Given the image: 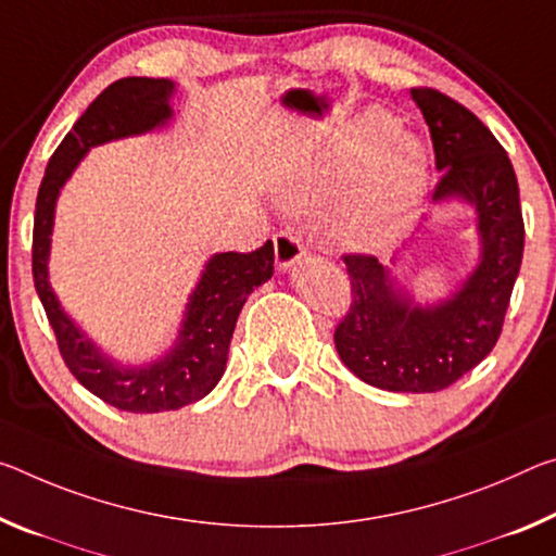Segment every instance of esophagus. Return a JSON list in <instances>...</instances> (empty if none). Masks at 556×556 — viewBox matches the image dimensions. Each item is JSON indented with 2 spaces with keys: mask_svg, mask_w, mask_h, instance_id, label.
Returning <instances> with one entry per match:
<instances>
[{
  "mask_svg": "<svg viewBox=\"0 0 556 556\" xmlns=\"http://www.w3.org/2000/svg\"><path fill=\"white\" fill-rule=\"evenodd\" d=\"M304 257V244L294 232H279L275 235V260L277 269L285 271Z\"/></svg>",
  "mask_w": 556,
  "mask_h": 556,
  "instance_id": "obj_1",
  "label": "esophagus"
}]
</instances>
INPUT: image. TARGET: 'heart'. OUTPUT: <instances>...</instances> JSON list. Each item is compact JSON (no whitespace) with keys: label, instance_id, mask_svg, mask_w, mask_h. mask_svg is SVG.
Listing matches in <instances>:
<instances>
[{"label":"heart","instance_id":"obj_1","mask_svg":"<svg viewBox=\"0 0 556 556\" xmlns=\"http://www.w3.org/2000/svg\"><path fill=\"white\" fill-rule=\"evenodd\" d=\"M428 188V151L399 121L366 111L321 151L299 161L281 182L279 198L292 210L343 202L333 237L358 254H381L408 230Z\"/></svg>","mask_w":556,"mask_h":556}]
</instances>
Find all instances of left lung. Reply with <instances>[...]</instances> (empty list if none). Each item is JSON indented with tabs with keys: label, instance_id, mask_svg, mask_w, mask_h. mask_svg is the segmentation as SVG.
<instances>
[{
	"label": "left lung",
	"instance_id": "1",
	"mask_svg": "<svg viewBox=\"0 0 556 556\" xmlns=\"http://www.w3.org/2000/svg\"><path fill=\"white\" fill-rule=\"evenodd\" d=\"M430 128L435 202H465L478 215L480 257L447 299L420 304L389 267L346 254L351 309L333 331L343 366L395 393H435L472 371L495 346L525 250L515 167L490 128L451 96L413 88Z\"/></svg>",
	"mask_w": 556,
	"mask_h": 556
}]
</instances>
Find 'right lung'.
<instances>
[{
  "mask_svg": "<svg viewBox=\"0 0 556 556\" xmlns=\"http://www.w3.org/2000/svg\"><path fill=\"white\" fill-rule=\"evenodd\" d=\"M173 93L170 78L146 76L121 78L105 88L51 155L34 215V287L56 333L64 364L86 391L128 413L178 410L205 399L225 374L230 339L247 296L275 275L271 240L247 254H213L185 304L170 351L143 366H123L103 354L61 306L49 281L51 232L61 188L91 148L163 128L173 118Z\"/></svg>",
  "mask_w": 556,
  "mask_h": 556,
  "instance_id": "1",
  "label": "right lung"
}]
</instances>
